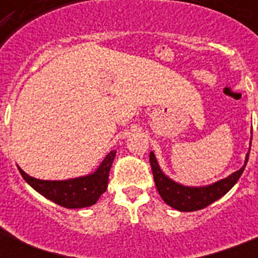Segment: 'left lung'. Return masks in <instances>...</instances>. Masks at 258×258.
Instances as JSON below:
<instances>
[{
  "label": "left lung",
  "instance_id": "left-lung-1",
  "mask_svg": "<svg viewBox=\"0 0 258 258\" xmlns=\"http://www.w3.org/2000/svg\"><path fill=\"white\" fill-rule=\"evenodd\" d=\"M250 145H252V138H250ZM249 151L245 158L244 166L240 170L233 172L232 175H229L225 179L218 180L216 183L209 184V186H202V187H188V186H183V184L176 183L170 179L169 176H166L161 170L153 151L150 153V165L153 170L155 186H157V190L159 196L162 197V200L169 206L179 210V212H196V210H201L213 202H216L217 200H220L221 197L225 196L237 183V180L240 179V176L242 175L245 170V166L248 163Z\"/></svg>",
  "mask_w": 258,
  "mask_h": 258
}]
</instances>
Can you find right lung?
<instances>
[{
  "mask_svg": "<svg viewBox=\"0 0 258 258\" xmlns=\"http://www.w3.org/2000/svg\"><path fill=\"white\" fill-rule=\"evenodd\" d=\"M116 151L112 150L107 154L97 170L86 176H79L67 180H42L28 175L18 167L22 178L41 196L54 204L67 209L88 208L96 204L100 196L107 190L108 175Z\"/></svg>",
  "mask_w": 258,
  "mask_h": 258,
  "instance_id": "obj_1",
  "label": "right lung"
}]
</instances>
